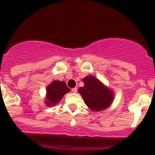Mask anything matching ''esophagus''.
Instances as JSON below:
<instances>
[{
  "label": "esophagus",
  "mask_w": 155,
  "mask_h": 155,
  "mask_svg": "<svg viewBox=\"0 0 155 155\" xmlns=\"http://www.w3.org/2000/svg\"><path fill=\"white\" fill-rule=\"evenodd\" d=\"M71 91H72V92L76 93L77 91H78V87H73V88L71 89Z\"/></svg>",
  "instance_id": "34e87169"
}]
</instances>
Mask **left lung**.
Instances as JSON below:
<instances>
[{
	"instance_id": "obj_1",
	"label": "left lung",
	"mask_w": 155,
	"mask_h": 155,
	"mask_svg": "<svg viewBox=\"0 0 155 155\" xmlns=\"http://www.w3.org/2000/svg\"><path fill=\"white\" fill-rule=\"evenodd\" d=\"M84 86L78 92L83 97L86 105L93 111H101L109 107L113 100V93L93 76L83 79Z\"/></svg>"
}]
</instances>
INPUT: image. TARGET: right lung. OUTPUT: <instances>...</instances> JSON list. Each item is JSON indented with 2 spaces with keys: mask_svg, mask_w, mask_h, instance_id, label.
I'll list each match as a JSON object with an SVG mask.
<instances>
[{
  "mask_svg": "<svg viewBox=\"0 0 155 155\" xmlns=\"http://www.w3.org/2000/svg\"><path fill=\"white\" fill-rule=\"evenodd\" d=\"M70 91L65 82L60 81H53L51 84L47 87L46 90V104L47 105H56L57 102L61 101L62 97L66 93Z\"/></svg>",
  "mask_w": 155,
  "mask_h": 155,
  "instance_id": "obj_1",
  "label": "right lung"
}]
</instances>
